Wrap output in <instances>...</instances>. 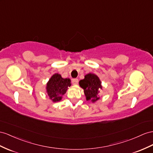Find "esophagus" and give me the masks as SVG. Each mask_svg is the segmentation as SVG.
Masks as SVG:
<instances>
[{"label":"esophagus","mask_w":153,"mask_h":153,"mask_svg":"<svg viewBox=\"0 0 153 153\" xmlns=\"http://www.w3.org/2000/svg\"><path fill=\"white\" fill-rule=\"evenodd\" d=\"M78 81H79L78 79H73L72 81L73 85H77L78 83Z\"/></svg>","instance_id":"obj_1"}]
</instances>
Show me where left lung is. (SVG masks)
<instances>
[{
  "instance_id": "8db88e82",
  "label": "left lung",
  "mask_w": 153,
  "mask_h": 153,
  "mask_svg": "<svg viewBox=\"0 0 153 153\" xmlns=\"http://www.w3.org/2000/svg\"><path fill=\"white\" fill-rule=\"evenodd\" d=\"M80 87L84 90L86 100L91 101L92 103L100 99V90H102L101 81L99 77L94 74L89 73L86 74L83 79L79 82Z\"/></svg>"
}]
</instances>
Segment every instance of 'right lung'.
Masks as SVG:
<instances>
[{"instance_id": "1", "label": "right lung", "mask_w": 153, "mask_h": 153, "mask_svg": "<svg viewBox=\"0 0 153 153\" xmlns=\"http://www.w3.org/2000/svg\"><path fill=\"white\" fill-rule=\"evenodd\" d=\"M71 81L69 78H62L61 74L56 73L50 77L46 83V93L50 100L53 102L60 101L62 96L67 91L68 87L71 86Z\"/></svg>"}]
</instances>
